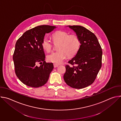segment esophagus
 Segmentation results:
<instances>
[{
	"instance_id": "34e87169",
	"label": "esophagus",
	"mask_w": 121,
	"mask_h": 121,
	"mask_svg": "<svg viewBox=\"0 0 121 121\" xmlns=\"http://www.w3.org/2000/svg\"><path fill=\"white\" fill-rule=\"evenodd\" d=\"M54 66L55 68H56V67H57L58 66V65H57V64H54Z\"/></svg>"
}]
</instances>
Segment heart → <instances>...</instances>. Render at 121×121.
I'll list each match as a JSON object with an SVG mask.
<instances>
[{
    "label": "heart",
    "mask_w": 121,
    "mask_h": 121,
    "mask_svg": "<svg viewBox=\"0 0 121 121\" xmlns=\"http://www.w3.org/2000/svg\"><path fill=\"white\" fill-rule=\"evenodd\" d=\"M54 43L60 42L59 51L54 52L47 56L48 62L55 64H61L66 58L67 55L71 56L76 55L79 50L81 43L78 36L76 34L69 35L68 32L58 30L52 35ZM42 46L44 51L49 52L52 49L53 43L47 37H44L42 42Z\"/></svg>",
    "instance_id": "heart-1"
}]
</instances>
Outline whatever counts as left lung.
I'll list each match as a JSON object with an SVG mask.
<instances>
[{
    "label": "left lung",
    "mask_w": 121,
    "mask_h": 121,
    "mask_svg": "<svg viewBox=\"0 0 121 121\" xmlns=\"http://www.w3.org/2000/svg\"><path fill=\"white\" fill-rule=\"evenodd\" d=\"M79 38L81 45L76 55L66 65L64 79L70 87L78 89L93 83L101 66L102 51L95 34L85 27L68 26Z\"/></svg>",
    "instance_id": "1"
}]
</instances>
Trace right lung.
I'll return each instance as SVG.
<instances>
[{"instance_id":"add662e5","label":"right lung","mask_w":121,"mask_h":121,"mask_svg":"<svg viewBox=\"0 0 121 121\" xmlns=\"http://www.w3.org/2000/svg\"><path fill=\"white\" fill-rule=\"evenodd\" d=\"M56 26L41 25L25 32L15 44L13 56L15 73L24 84L33 88L43 86L54 68L52 63H46L42 42L45 33ZM40 63L41 65L38 66Z\"/></svg>"}]
</instances>
